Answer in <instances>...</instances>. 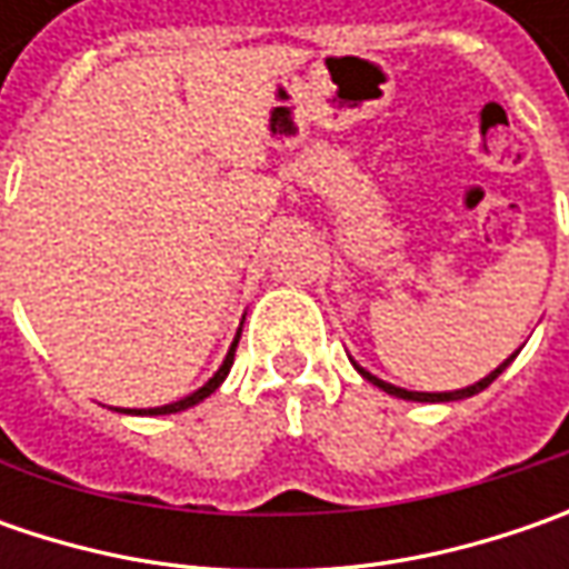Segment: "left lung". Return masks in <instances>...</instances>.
I'll use <instances>...</instances> for the list:
<instances>
[{
	"label": "left lung",
	"instance_id": "obj_1",
	"mask_svg": "<svg viewBox=\"0 0 569 569\" xmlns=\"http://www.w3.org/2000/svg\"><path fill=\"white\" fill-rule=\"evenodd\" d=\"M516 355H519V351H513V355H510L507 361L500 363V367H493V370L488 373V377H485V380L471 382V386H466V389H452V392H415V389H402V386H392V382H386V380H380V377H373V373H370V370H363L361 363L355 361V358H351V363H355V370L361 373L363 380H370L373 386H380L382 392H389V396H396V399H408V402H459V399H471V396H478L481 389H488V386H491V382L497 380V377H500V373H503V370H507L510 363H513Z\"/></svg>",
	"mask_w": 569,
	"mask_h": 569
}]
</instances>
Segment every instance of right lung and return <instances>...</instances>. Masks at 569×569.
<instances>
[{
    "instance_id": "add662e5",
    "label": "right lung",
    "mask_w": 569,
    "mask_h": 569,
    "mask_svg": "<svg viewBox=\"0 0 569 569\" xmlns=\"http://www.w3.org/2000/svg\"><path fill=\"white\" fill-rule=\"evenodd\" d=\"M240 332H243V322H240V329H237V336H233V341H230L228 355H224V361H221V367L214 370V377L206 382V386H199L196 392H189V396H183V399H177V402L170 405H161V408H122V415H177V411H187V408H192V405H199L202 399H208L221 382L228 380L230 373V363H233V351H237V341H240Z\"/></svg>"
}]
</instances>
